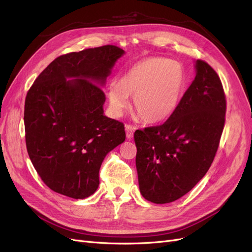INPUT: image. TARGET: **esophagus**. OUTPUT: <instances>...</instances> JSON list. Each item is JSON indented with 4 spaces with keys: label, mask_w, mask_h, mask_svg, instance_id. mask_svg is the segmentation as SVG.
<instances>
[{
    "label": "esophagus",
    "mask_w": 252,
    "mask_h": 252,
    "mask_svg": "<svg viewBox=\"0 0 252 252\" xmlns=\"http://www.w3.org/2000/svg\"><path fill=\"white\" fill-rule=\"evenodd\" d=\"M135 127L134 126H132V125H126L125 126V130H126V136H127V139L128 140H131L132 138H133V133H134V131H135Z\"/></svg>",
    "instance_id": "34e87169"
}]
</instances>
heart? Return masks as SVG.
<instances>
[{
	"mask_svg": "<svg viewBox=\"0 0 252 252\" xmlns=\"http://www.w3.org/2000/svg\"><path fill=\"white\" fill-rule=\"evenodd\" d=\"M186 86V70L178 61L148 57L129 66L119 84L108 88L109 106L121 116L128 107V95L141 120L156 123L170 117Z\"/></svg>",
	"mask_w": 252,
	"mask_h": 252,
	"instance_id": "obj_1",
	"label": "heart"
}]
</instances>
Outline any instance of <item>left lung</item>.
<instances>
[{"mask_svg": "<svg viewBox=\"0 0 252 252\" xmlns=\"http://www.w3.org/2000/svg\"><path fill=\"white\" fill-rule=\"evenodd\" d=\"M196 74L164 124L134 132L141 194L156 204L189 192L208 171L222 135L226 96L213 68L195 61Z\"/></svg>", "mask_w": 252, "mask_h": 252, "instance_id": "obj_1", "label": "left lung"}]
</instances>
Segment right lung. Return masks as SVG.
<instances>
[{"mask_svg": "<svg viewBox=\"0 0 252 252\" xmlns=\"http://www.w3.org/2000/svg\"><path fill=\"white\" fill-rule=\"evenodd\" d=\"M124 53L105 45L60 56L28 90L27 152L55 192L77 200L94 194L106 155L125 141L124 124L104 116L106 97L100 87Z\"/></svg>", "mask_w": 252, "mask_h": 252, "instance_id": "add662e5", "label": "right lung"}]
</instances>
